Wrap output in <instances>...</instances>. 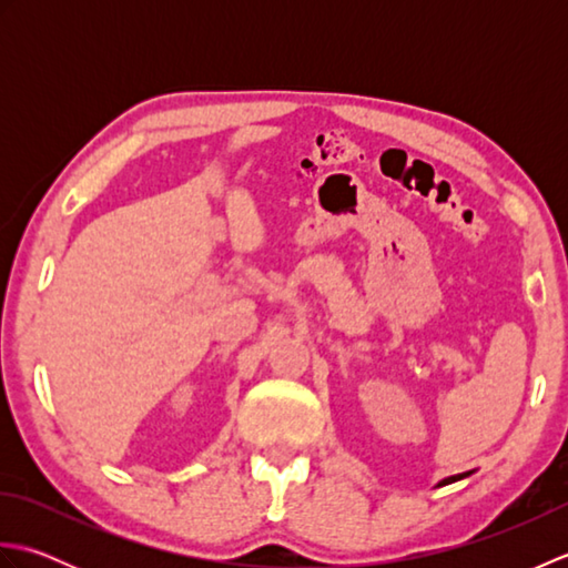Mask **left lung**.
<instances>
[{
    "label": "left lung",
    "instance_id": "obj_1",
    "mask_svg": "<svg viewBox=\"0 0 568 568\" xmlns=\"http://www.w3.org/2000/svg\"><path fill=\"white\" fill-rule=\"evenodd\" d=\"M468 474H458V476H449V478H444L439 486H446V484H454V480H462V478H466Z\"/></svg>",
    "mask_w": 568,
    "mask_h": 568
}]
</instances>
